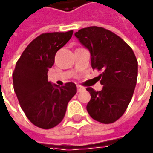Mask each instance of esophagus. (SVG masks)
Here are the masks:
<instances>
[{"label": "esophagus", "instance_id": "1", "mask_svg": "<svg viewBox=\"0 0 153 153\" xmlns=\"http://www.w3.org/2000/svg\"><path fill=\"white\" fill-rule=\"evenodd\" d=\"M77 90H78V91L79 92V91H81L82 90H84V88H83V87H81L80 85H78V86H77Z\"/></svg>", "mask_w": 153, "mask_h": 153}]
</instances>
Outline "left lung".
Wrapping results in <instances>:
<instances>
[{
  "label": "left lung",
  "mask_w": 153,
  "mask_h": 153,
  "mask_svg": "<svg viewBox=\"0 0 153 153\" xmlns=\"http://www.w3.org/2000/svg\"><path fill=\"white\" fill-rule=\"evenodd\" d=\"M75 37L90 50L92 68L102 72L99 75L102 90L86 89L91 95L87 111L99 122L113 123L123 116L132 98L137 79V59L122 38L104 27L82 28Z\"/></svg>",
  "instance_id": "obj_1"
}]
</instances>
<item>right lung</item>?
I'll list each match as a JSON object with an SVG mask.
<instances>
[{
    "label": "right lung",
    "instance_id": "right-lung-1",
    "mask_svg": "<svg viewBox=\"0 0 153 153\" xmlns=\"http://www.w3.org/2000/svg\"><path fill=\"white\" fill-rule=\"evenodd\" d=\"M72 35L73 30L39 35L23 51L12 74L21 108L27 119L42 129L53 128L63 120L68 101L77 92L72 82L59 87L48 81V68L54 63L56 53Z\"/></svg>",
    "mask_w": 153,
    "mask_h": 153
}]
</instances>
